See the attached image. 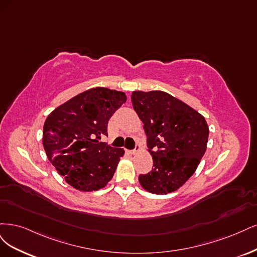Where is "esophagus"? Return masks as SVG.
I'll use <instances>...</instances> for the list:
<instances>
[{"instance_id": "obj_1", "label": "esophagus", "mask_w": 257, "mask_h": 257, "mask_svg": "<svg viewBox=\"0 0 257 257\" xmlns=\"http://www.w3.org/2000/svg\"><path fill=\"white\" fill-rule=\"evenodd\" d=\"M139 152H140V147L138 145L136 147V150H134V151H127V153L130 154V155H137Z\"/></svg>"}]
</instances>
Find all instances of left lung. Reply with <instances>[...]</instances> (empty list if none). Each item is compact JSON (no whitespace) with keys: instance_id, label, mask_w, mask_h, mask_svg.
<instances>
[{"instance_id":"obj_1","label":"left lung","mask_w":257,"mask_h":257,"mask_svg":"<svg viewBox=\"0 0 257 257\" xmlns=\"http://www.w3.org/2000/svg\"><path fill=\"white\" fill-rule=\"evenodd\" d=\"M131 101L144 123L153 170L140 175L147 192L168 194L191 177L206 152L209 129L202 114L162 90H135Z\"/></svg>"}]
</instances>
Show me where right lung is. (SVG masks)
<instances>
[{
    "label": "right lung",
    "instance_id": "add662e5",
    "mask_svg": "<svg viewBox=\"0 0 257 257\" xmlns=\"http://www.w3.org/2000/svg\"><path fill=\"white\" fill-rule=\"evenodd\" d=\"M127 101L123 92L106 87L85 90L57 106L47 117L43 144L48 159L72 188L92 192L112 179L123 148L100 142L107 122Z\"/></svg>",
    "mask_w": 257,
    "mask_h": 257
}]
</instances>
